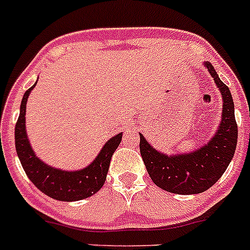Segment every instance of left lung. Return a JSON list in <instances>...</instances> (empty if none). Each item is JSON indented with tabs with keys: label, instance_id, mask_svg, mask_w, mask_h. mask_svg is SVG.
I'll list each match as a JSON object with an SVG mask.
<instances>
[{
	"label": "left lung",
	"instance_id": "left-lung-1",
	"mask_svg": "<svg viewBox=\"0 0 250 250\" xmlns=\"http://www.w3.org/2000/svg\"><path fill=\"white\" fill-rule=\"evenodd\" d=\"M222 93V122L213 138L199 150L185 155H164L141 134L139 149L153 183L167 192L191 195L208 190L229 165L237 146L238 127L234 104L227 85L217 75L211 62H205Z\"/></svg>",
	"mask_w": 250,
	"mask_h": 250
}]
</instances>
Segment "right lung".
Listing matches in <instances>:
<instances>
[{"label": "right lung", "mask_w": 250, "mask_h": 250, "mask_svg": "<svg viewBox=\"0 0 250 250\" xmlns=\"http://www.w3.org/2000/svg\"><path fill=\"white\" fill-rule=\"evenodd\" d=\"M34 86L25 91L15 127L16 150L25 174L42 192L59 201H78L95 195L106 181L111 158L122 141V133L109 139L99 157L85 169L64 171L48 167L34 155L25 133V104Z\"/></svg>", "instance_id": "add662e5"}]
</instances>
